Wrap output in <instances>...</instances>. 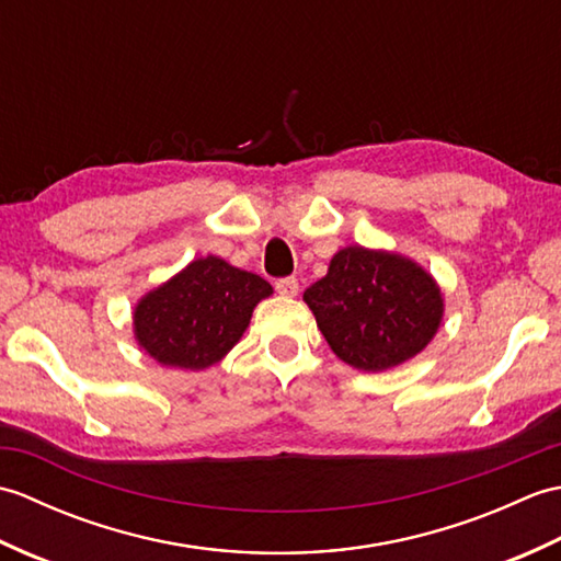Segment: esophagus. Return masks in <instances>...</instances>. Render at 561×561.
I'll use <instances>...</instances> for the list:
<instances>
[{
    "label": "esophagus",
    "mask_w": 561,
    "mask_h": 561,
    "mask_svg": "<svg viewBox=\"0 0 561 561\" xmlns=\"http://www.w3.org/2000/svg\"><path fill=\"white\" fill-rule=\"evenodd\" d=\"M274 287H277V291H279L282 296H287V299H294V296L299 294V282H296L294 277L279 279L277 284H274Z\"/></svg>",
    "instance_id": "1"
}]
</instances>
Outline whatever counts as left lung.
<instances>
[{
  "label": "left lung",
  "instance_id": "1",
  "mask_svg": "<svg viewBox=\"0 0 561 561\" xmlns=\"http://www.w3.org/2000/svg\"><path fill=\"white\" fill-rule=\"evenodd\" d=\"M304 301L330 350L371 374L414 359L444 320V294L420 262L364 245L337 250Z\"/></svg>",
  "mask_w": 561,
  "mask_h": 561
}]
</instances>
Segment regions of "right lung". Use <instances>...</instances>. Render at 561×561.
I'll list each match as a JSON object with an SVG mask.
<instances>
[{
	"label": "right lung",
	"instance_id": "1",
	"mask_svg": "<svg viewBox=\"0 0 561 561\" xmlns=\"http://www.w3.org/2000/svg\"><path fill=\"white\" fill-rule=\"evenodd\" d=\"M267 296L272 287L260 274L217 255L195 257L137 301L135 340L161 366L205 371L236 347Z\"/></svg>",
	"mask_w": 561,
	"mask_h": 561
}]
</instances>
